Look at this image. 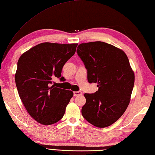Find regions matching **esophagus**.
I'll list each match as a JSON object with an SVG mask.
<instances>
[{
	"mask_svg": "<svg viewBox=\"0 0 155 155\" xmlns=\"http://www.w3.org/2000/svg\"><path fill=\"white\" fill-rule=\"evenodd\" d=\"M82 95L81 91H74V96H78V95Z\"/></svg>",
	"mask_w": 155,
	"mask_h": 155,
	"instance_id": "obj_1",
	"label": "esophagus"
}]
</instances>
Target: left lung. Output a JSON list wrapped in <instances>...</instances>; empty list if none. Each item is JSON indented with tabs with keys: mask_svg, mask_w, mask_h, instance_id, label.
Masks as SVG:
<instances>
[{
	"mask_svg": "<svg viewBox=\"0 0 155 155\" xmlns=\"http://www.w3.org/2000/svg\"><path fill=\"white\" fill-rule=\"evenodd\" d=\"M77 54L87 69L89 83H97L95 93H84L82 115L97 128H105L122 116L130 104L134 72L124 51L103 41L78 45Z\"/></svg>",
	"mask_w": 155,
	"mask_h": 155,
	"instance_id": "1",
	"label": "left lung"
}]
</instances>
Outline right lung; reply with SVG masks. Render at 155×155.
<instances>
[{
    "label": "right lung",
    "mask_w": 155,
    "mask_h": 155,
    "mask_svg": "<svg viewBox=\"0 0 155 155\" xmlns=\"http://www.w3.org/2000/svg\"><path fill=\"white\" fill-rule=\"evenodd\" d=\"M77 45L44 42L26 51L18 60L15 79L19 95L28 114L39 124L51 125L64 115L73 92L51 84L54 78L61 77Z\"/></svg>",
    "instance_id": "right-lung-1"
}]
</instances>
